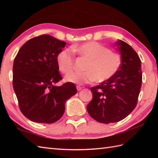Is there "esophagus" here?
<instances>
[{
	"instance_id": "1",
	"label": "esophagus",
	"mask_w": 158,
	"mask_h": 158,
	"mask_svg": "<svg viewBox=\"0 0 158 158\" xmlns=\"http://www.w3.org/2000/svg\"><path fill=\"white\" fill-rule=\"evenodd\" d=\"M82 88H83L82 87H81L80 85H77V91H80V90H81Z\"/></svg>"
}]
</instances>
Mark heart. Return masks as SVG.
Listing matches in <instances>:
<instances>
[{"mask_svg":"<svg viewBox=\"0 0 158 158\" xmlns=\"http://www.w3.org/2000/svg\"><path fill=\"white\" fill-rule=\"evenodd\" d=\"M74 52L89 59L85 66V71L71 72L65 77L66 81L85 84L96 81L103 82L111 78L119 70L122 58L117 53L99 43L91 41L73 48ZM59 70L64 74L69 73L73 68L74 57L71 50L64 49L57 56Z\"/></svg>","mask_w":158,"mask_h":158,"instance_id":"obj_1","label":"heart"}]
</instances>
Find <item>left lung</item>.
I'll return each instance as SVG.
<instances>
[{
	"mask_svg": "<svg viewBox=\"0 0 158 158\" xmlns=\"http://www.w3.org/2000/svg\"><path fill=\"white\" fill-rule=\"evenodd\" d=\"M122 65L111 78L91 88L93 98L87 105L89 115L103 123L117 122L135 109L142 84L141 61L130 45L115 42Z\"/></svg>",
	"mask_w": 158,
	"mask_h": 158,
	"instance_id": "8db88e82",
	"label": "left lung"
}]
</instances>
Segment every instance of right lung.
<instances>
[{"mask_svg":"<svg viewBox=\"0 0 158 158\" xmlns=\"http://www.w3.org/2000/svg\"><path fill=\"white\" fill-rule=\"evenodd\" d=\"M66 45L51 35L36 36L22 46L14 60L13 89L20 110L32 122H57L64 113L66 102L77 93L73 83L55 85L62 79L57 56Z\"/></svg>","mask_w":158,"mask_h":158,"instance_id":"1","label":"right lung"}]
</instances>
